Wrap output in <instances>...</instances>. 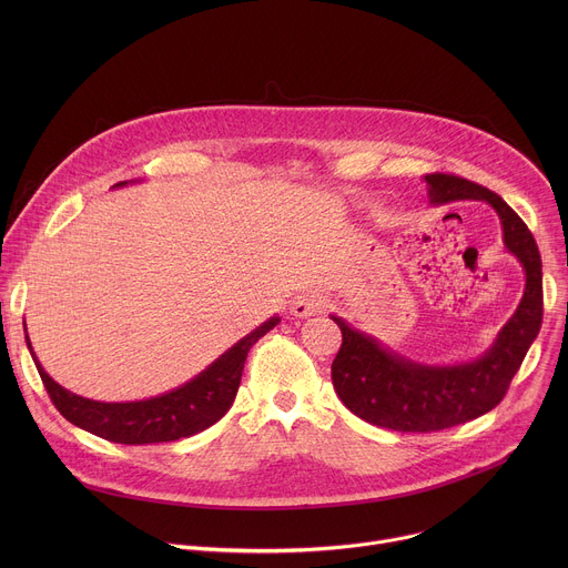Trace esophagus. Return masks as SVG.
<instances>
[{"instance_id":"1","label":"esophagus","mask_w":568,"mask_h":568,"mask_svg":"<svg viewBox=\"0 0 568 568\" xmlns=\"http://www.w3.org/2000/svg\"><path fill=\"white\" fill-rule=\"evenodd\" d=\"M328 307L326 298H323L321 294H303L294 301L292 305V312L301 318H307V316H314V314H321L323 310Z\"/></svg>"}]
</instances>
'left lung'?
Returning <instances> with one entry per match:
<instances>
[{"label": "left lung", "mask_w": 568, "mask_h": 568, "mask_svg": "<svg viewBox=\"0 0 568 568\" xmlns=\"http://www.w3.org/2000/svg\"><path fill=\"white\" fill-rule=\"evenodd\" d=\"M434 204L483 200L501 217L504 242L526 272L519 307L478 359L427 366L386 351L377 339L353 331L339 316L342 348L333 362L339 399L362 420L393 432H440L493 412L504 399L530 344L539 335L544 294L537 242L524 220L493 191L449 173L425 175Z\"/></svg>", "instance_id": "8db88e82"}]
</instances>
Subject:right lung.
I'll use <instances>...</instances> for the list:
<instances>
[{"instance_id":"right-lung-1","label":"right lung","mask_w":568,"mask_h":568,"mask_svg":"<svg viewBox=\"0 0 568 568\" xmlns=\"http://www.w3.org/2000/svg\"><path fill=\"white\" fill-rule=\"evenodd\" d=\"M119 182L114 186H123ZM281 318L272 316L247 337H242L206 371L184 386L139 402H97L80 397L53 382L38 362L29 335L27 346L55 409L75 427L121 445H150L189 438L215 425L235 399L250 348L265 337Z\"/></svg>"}]
</instances>
